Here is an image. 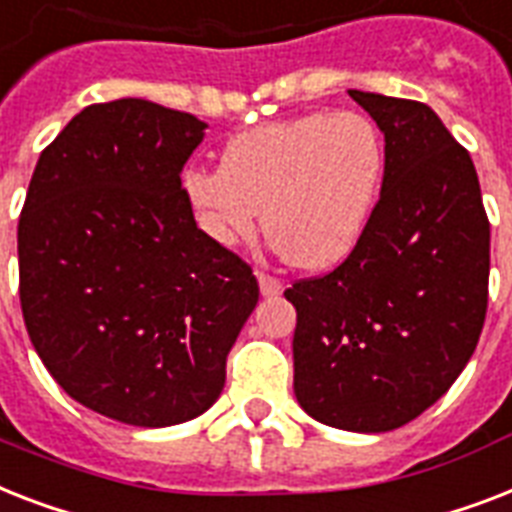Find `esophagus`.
<instances>
[{
    "label": "esophagus",
    "instance_id": "obj_1",
    "mask_svg": "<svg viewBox=\"0 0 512 512\" xmlns=\"http://www.w3.org/2000/svg\"><path fill=\"white\" fill-rule=\"evenodd\" d=\"M259 277V288H261V296H277L282 290V282L277 277L267 275V272H256Z\"/></svg>",
    "mask_w": 512,
    "mask_h": 512
}]
</instances>
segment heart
Instances as JSON below:
<instances>
[{
	"label": "heart",
	"mask_w": 512,
	"mask_h": 512,
	"mask_svg": "<svg viewBox=\"0 0 512 512\" xmlns=\"http://www.w3.org/2000/svg\"><path fill=\"white\" fill-rule=\"evenodd\" d=\"M386 177V142L365 113H312L259 126L224 147L219 169L182 179L200 224L235 245L264 227L301 269H325L359 245Z\"/></svg>",
	"instance_id": "heart-1"
}]
</instances>
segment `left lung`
I'll return each instance as SVG.
<instances>
[{
    "label": "left lung",
    "instance_id": "1",
    "mask_svg": "<svg viewBox=\"0 0 512 512\" xmlns=\"http://www.w3.org/2000/svg\"><path fill=\"white\" fill-rule=\"evenodd\" d=\"M386 137V177L359 245L296 280L293 391L314 420L394 431L447 394L489 301V219L468 150L428 105L359 92Z\"/></svg>",
    "mask_w": 512,
    "mask_h": 512
}]
</instances>
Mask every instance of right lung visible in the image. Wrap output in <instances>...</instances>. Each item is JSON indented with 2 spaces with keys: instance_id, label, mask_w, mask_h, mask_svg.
<instances>
[{
  "instance_id": "obj_1",
  "label": "right lung",
  "mask_w": 512,
  "mask_h": 512,
  "mask_svg": "<svg viewBox=\"0 0 512 512\" xmlns=\"http://www.w3.org/2000/svg\"><path fill=\"white\" fill-rule=\"evenodd\" d=\"M203 129L137 97L89 105L42 150L20 211L36 354L65 394L118 423L206 412L259 301L253 269L198 230L182 187Z\"/></svg>"
}]
</instances>
